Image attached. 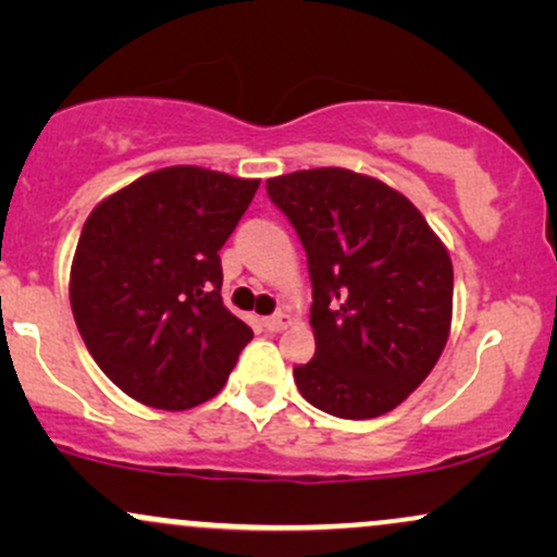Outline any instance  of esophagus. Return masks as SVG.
<instances>
[{"label": "esophagus", "mask_w": 557, "mask_h": 557, "mask_svg": "<svg viewBox=\"0 0 557 557\" xmlns=\"http://www.w3.org/2000/svg\"><path fill=\"white\" fill-rule=\"evenodd\" d=\"M287 324H290V317H287L285 311H280V314H272V317L264 319V330L267 332H280V330H285Z\"/></svg>", "instance_id": "34e87169"}]
</instances>
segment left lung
Returning a JSON list of instances; mask_svg holds the SVG:
<instances>
[{
    "label": "left lung",
    "instance_id": "obj_1",
    "mask_svg": "<svg viewBox=\"0 0 557 557\" xmlns=\"http://www.w3.org/2000/svg\"><path fill=\"white\" fill-rule=\"evenodd\" d=\"M267 194L304 243L314 290V359L293 369L300 395L337 419L393 411L450 335L443 240L406 196L343 168L272 177Z\"/></svg>",
    "mask_w": 557,
    "mask_h": 557
}]
</instances>
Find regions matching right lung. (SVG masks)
<instances>
[{"instance_id": "obj_1", "label": "right lung", "mask_w": 557, "mask_h": 557, "mask_svg": "<svg viewBox=\"0 0 557 557\" xmlns=\"http://www.w3.org/2000/svg\"><path fill=\"white\" fill-rule=\"evenodd\" d=\"M259 181L164 168L88 214L70 306L88 354L123 393L164 411L209 400L253 332L222 304L220 248Z\"/></svg>"}]
</instances>
